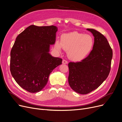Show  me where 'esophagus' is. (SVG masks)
Returning a JSON list of instances; mask_svg holds the SVG:
<instances>
[{"mask_svg": "<svg viewBox=\"0 0 122 122\" xmlns=\"http://www.w3.org/2000/svg\"><path fill=\"white\" fill-rule=\"evenodd\" d=\"M62 63H63V64H67L68 63V61L67 60H66L64 59L63 60V61H62Z\"/></svg>", "mask_w": 122, "mask_h": 122, "instance_id": "esophagus-1", "label": "esophagus"}]
</instances>
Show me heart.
Instances as JSON below:
<instances>
[{"label": "heart", "mask_w": 122, "mask_h": 122, "mask_svg": "<svg viewBox=\"0 0 122 122\" xmlns=\"http://www.w3.org/2000/svg\"><path fill=\"white\" fill-rule=\"evenodd\" d=\"M94 40L89 35H84L77 31L64 34L61 36L60 42L57 41L55 47L60 51L62 48L68 51L69 58L78 61L87 56L93 48Z\"/></svg>", "instance_id": "obj_1"}]
</instances>
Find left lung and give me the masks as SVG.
<instances>
[{
	"instance_id": "8db88e82",
	"label": "left lung",
	"mask_w": 122,
	"mask_h": 122,
	"mask_svg": "<svg viewBox=\"0 0 122 122\" xmlns=\"http://www.w3.org/2000/svg\"><path fill=\"white\" fill-rule=\"evenodd\" d=\"M94 37L93 49L81 62L68 64L69 84L76 92L86 94L98 88L109 74L112 49L106 38L100 32L87 29Z\"/></svg>"
}]
</instances>
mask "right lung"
<instances>
[{"mask_svg":"<svg viewBox=\"0 0 122 122\" xmlns=\"http://www.w3.org/2000/svg\"><path fill=\"white\" fill-rule=\"evenodd\" d=\"M58 29L54 25H30L19 34L10 53V72L17 84L31 93L46 86L50 74L62 59L49 53Z\"/></svg>","mask_w":122,"mask_h":122,"instance_id":"obj_1","label":"right lung"}]
</instances>
